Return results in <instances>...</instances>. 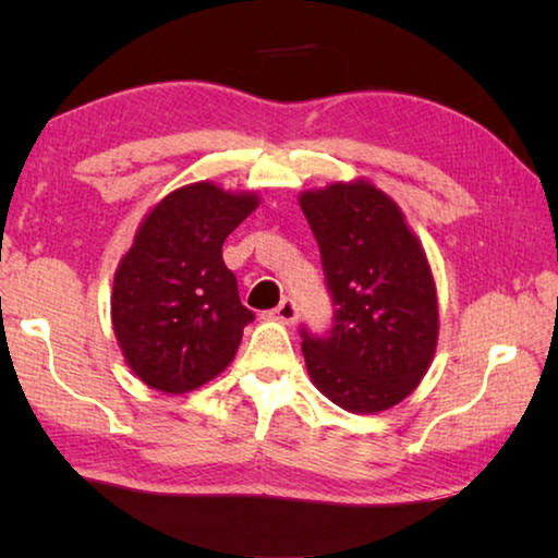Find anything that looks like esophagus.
<instances>
[{"label":"esophagus","mask_w":558,"mask_h":558,"mask_svg":"<svg viewBox=\"0 0 558 558\" xmlns=\"http://www.w3.org/2000/svg\"><path fill=\"white\" fill-rule=\"evenodd\" d=\"M298 315H300L298 302L292 300V298H286L276 310H272V317L280 319L282 325H295L298 323Z\"/></svg>","instance_id":"obj_1"}]
</instances>
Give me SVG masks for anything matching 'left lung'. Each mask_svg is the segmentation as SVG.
Segmentation results:
<instances>
[{
  "mask_svg": "<svg viewBox=\"0 0 558 558\" xmlns=\"http://www.w3.org/2000/svg\"><path fill=\"white\" fill-rule=\"evenodd\" d=\"M300 209L335 307L327 335L300 329L310 379L344 411L391 409L436 354L438 300L426 253L399 206L369 182L305 192Z\"/></svg>",
  "mask_w": 558,
  "mask_h": 558,
  "instance_id": "obj_1",
  "label": "left lung"
}]
</instances>
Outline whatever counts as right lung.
<instances>
[{
	"instance_id": "right-lung-1",
	"label": "right lung",
	"mask_w": 558,
	"mask_h": 558,
	"mask_svg": "<svg viewBox=\"0 0 558 558\" xmlns=\"http://www.w3.org/2000/svg\"><path fill=\"white\" fill-rule=\"evenodd\" d=\"M256 206V194L196 182L167 194L137 229L110 310L125 362L153 389L194 391L235 356L256 315L241 305L221 245Z\"/></svg>"
}]
</instances>
